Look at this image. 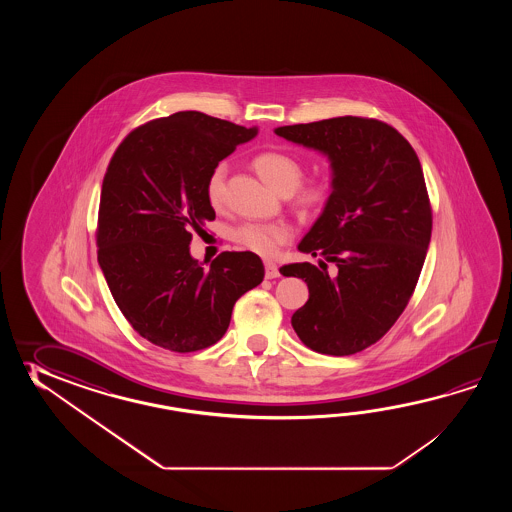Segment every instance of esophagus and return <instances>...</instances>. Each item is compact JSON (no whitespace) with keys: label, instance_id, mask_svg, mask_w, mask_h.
<instances>
[{"label":"esophagus","instance_id":"34e87169","mask_svg":"<svg viewBox=\"0 0 512 512\" xmlns=\"http://www.w3.org/2000/svg\"><path fill=\"white\" fill-rule=\"evenodd\" d=\"M280 271H278V265L272 263V261H265V278L272 280V278H278Z\"/></svg>","mask_w":512,"mask_h":512}]
</instances>
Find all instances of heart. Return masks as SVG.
I'll return each mask as SVG.
<instances>
[{"mask_svg": "<svg viewBox=\"0 0 512 512\" xmlns=\"http://www.w3.org/2000/svg\"><path fill=\"white\" fill-rule=\"evenodd\" d=\"M254 170L258 172L261 179L267 185L289 194L293 192L294 203L304 210H315L320 208L327 201L329 186L322 179H311L304 185H300L304 168L302 163L291 155V153L261 152L252 161ZM225 177H227V166L219 164L207 181L208 203L214 208L223 207L225 203ZM293 238V230L285 223H243L240 227L232 230V240L238 243L243 249L260 254V256H274L278 249Z\"/></svg>", "mask_w": 512, "mask_h": 512, "instance_id": "obj_1", "label": "heart"}]
</instances>
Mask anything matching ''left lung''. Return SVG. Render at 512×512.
Wrapping results in <instances>:
<instances>
[{
  "instance_id": "left-lung-1",
  "label": "left lung",
  "mask_w": 512,
  "mask_h": 512,
  "mask_svg": "<svg viewBox=\"0 0 512 512\" xmlns=\"http://www.w3.org/2000/svg\"><path fill=\"white\" fill-rule=\"evenodd\" d=\"M276 135L326 153L333 192L298 251L313 263L283 265L302 278L309 300L293 318L296 335L324 355H353L381 340L403 315L425 263L432 207L410 142L390 124L337 117L276 128ZM338 274L329 277L326 263Z\"/></svg>"
}]
</instances>
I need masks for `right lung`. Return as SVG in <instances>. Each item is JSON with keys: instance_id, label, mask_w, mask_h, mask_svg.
Masks as SVG:
<instances>
[{"instance_id": "obj_1", "label": "right lung", "mask_w": 512, "mask_h": 512, "mask_svg": "<svg viewBox=\"0 0 512 512\" xmlns=\"http://www.w3.org/2000/svg\"><path fill=\"white\" fill-rule=\"evenodd\" d=\"M256 128L179 111L130 131L113 153L98 207V265L122 315L142 338L175 353L216 344L241 294L263 280L254 252H221L205 269L192 232L216 219L212 170Z\"/></svg>"}]
</instances>
